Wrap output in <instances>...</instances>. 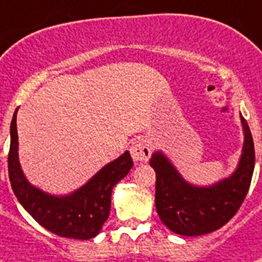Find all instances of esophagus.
I'll return each mask as SVG.
<instances>
[{"label": "esophagus", "instance_id": "obj_1", "mask_svg": "<svg viewBox=\"0 0 262 262\" xmlns=\"http://www.w3.org/2000/svg\"><path fill=\"white\" fill-rule=\"evenodd\" d=\"M129 152H131V157L135 162H147L150 159L152 148L146 139L139 138V139L133 142L131 147H129Z\"/></svg>", "mask_w": 262, "mask_h": 262}]
</instances>
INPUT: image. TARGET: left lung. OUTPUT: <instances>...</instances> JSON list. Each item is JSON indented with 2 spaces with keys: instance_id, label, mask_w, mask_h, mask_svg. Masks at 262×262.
I'll use <instances>...</instances> for the list:
<instances>
[{
  "instance_id": "8db88e82",
  "label": "left lung",
  "mask_w": 262,
  "mask_h": 262,
  "mask_svg": "<svg viewBox=\"0 0 262 262\" xmlns=\"http://www.w3.org/2000/svg\"><path fill=\"white\" fill-rule=\"evenodd\" d=\"M244 147L238 166L229 178L211 186H194L183 179L170 159L157 151L150 159L155 170V206L162 222L181 235H202L228 224L245 200L253 170L254 144L241 115Z\"/></svg>"
}]
</instances>
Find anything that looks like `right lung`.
I'll return each mask as SVG.
<instances>
[{
    "label": "right lung",
    "mask_w": 262,
    "mask_h": 262,
    "mask_svg": "<svg viewBox=\"0 0 262 262\" xmlns=\"http://www.w3.org/2000/svg\"><path fill=\"white\" fill-rule=\"evenodd\" d=\"M17 110L10 124V150L8 168L13 193L24 209L49 232L60 237L90 239L103 228L111 210L114 186L133 167L128 151L99 170L80 189L68 195H51L34 187L25 178L18 161Z\"/></svg>",
    "instance_id": "add662e5"
}]
</instances>
